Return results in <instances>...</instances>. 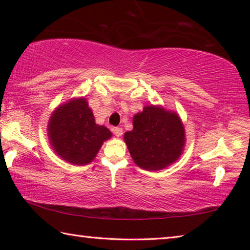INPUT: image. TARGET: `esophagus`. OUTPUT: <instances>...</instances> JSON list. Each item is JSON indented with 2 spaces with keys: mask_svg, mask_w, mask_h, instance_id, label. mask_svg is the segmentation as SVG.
I'll return each mask as SVG.
<instances>
[{
  "mask_svg": "<svg viewBox=\"0 0 250 250\" xmlns=\"http://www.w3.org/2000/svg\"><path fill=\"white\" fill-rule=\"evenodd\" d=\"M112 131L116 137H121L122 133H124V130H122V128H120V126H116V128L112 129Z\"/></svg>",
  "mask_w": 250,
  "mask_h": 250,
  "instance_id": "1",
  "label": "esophagus"
}]
</instances>
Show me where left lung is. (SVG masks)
<instances>
[{"instance_id":"1","label":"left lung","mask_w":250,"mask_h":250,"mask_svg":"<svg viewBox=\"0 0 250 250\" xmlns=\"http://www.w3.org/2000/svg\"><path fill=\"white\" fill-rule=\"evenodd\" d=\"M184 126L174 112L146 105L133 118V130L125 141L134 163L147 171L162 170L175 162L185 143Z\"/></svg>"}]
</instances>
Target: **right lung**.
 I'll return each instance as SVG.
<instances>
[{
	"label": "right lung",
	"mask_w": 250,
	"mask_h": 250,
	"mask_svg": "<svg viewBox=\"0 0 250 250\" xmlns=\"http://www.w3.org/2000/svg\"><path fill=\"white\" fill-rule=\"evenodd\" d=\"M52 146L61 158L77 166L90 163L111 132L96 125L84 98L71 100L55 110L48 122Z\"/></svg>",
	"instance_id": "obj_1"
}]
</instances>
